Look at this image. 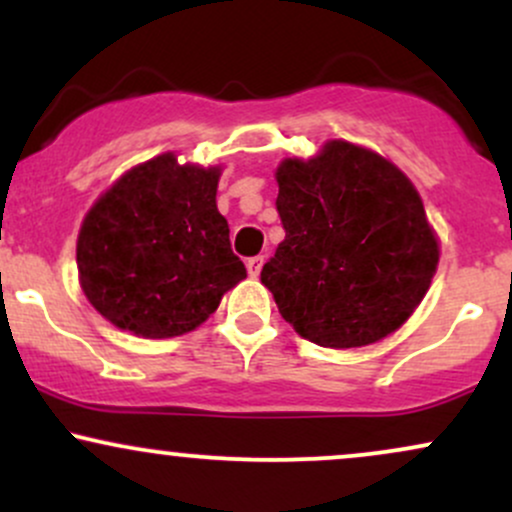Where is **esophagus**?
Listing matches in <instances>:
<instances>
[{
    "label": "esophagus",
    "instance_id": "obj_1",
    "mask_svg": "<svg viewBox=\"0 0 512 512\" xmlns=\"http://www.w3.org/2000/svg\"><path fill=\"white\" fill-rule=\"evenodd\" d=\"M262 264H264V257H262V255L248 257V260H245V267H248V274H250V276L260 274V272H262Z\"/></svg>",
    "mask_w": 512,
    "mask_h": 512
}]
</instances>
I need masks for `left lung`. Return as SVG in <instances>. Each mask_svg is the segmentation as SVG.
I'll return each mask as SVG.
<instances>
[{
	"label": "left lung",
	"instance_id": "left-lung-1",
	"mask_svg": "<svg viewBox=\"0 0 512 512\" xmlns=\"http://www.w3.org/2000/svg\"><path fill=\"white\" fill-rule=\"evenodd\" d=\"M286 238L262 267L279 313L301 337L354 349L392 334L424 301L438 240L395 163L334 139L276 168Z\"/></svg>",
	"mask_w": 512,
	"mask_h": 512
}]
</instances>
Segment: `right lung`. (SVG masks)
Masks as SVG:
<instances>
[{
    "instance_id": "add662e5",
    "label": "right lung",
    "mask_w": 512,
    "mask_h": 512,
    "mask_svg": "<svg viewBox=\"0 0 512 512\" xmlns=\"http://www.w3.org/2000/svg\"><path fill=\"white\" fill-rule=\"evenodd\" d=\"M221 168L161 154L127 170L81 223L76 267L88 303L146 339L192 332L248 272L216 209Z\"/></svg>"
}]
</instances>
